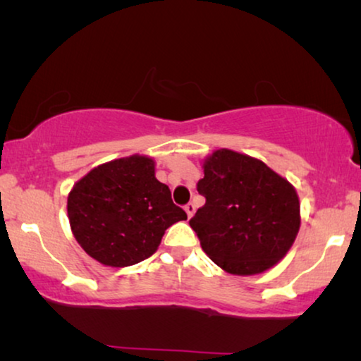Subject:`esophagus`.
Instances as JSON below:
<instances>
[{
    "label": "esophagus",
    "instance_id": "obj_1",
    "mask_svg": "<svg viewBox=\"0 0 361 361\" xmlns=\"http://www.w3.org/2000/svg\"><path fill=\"white\" fill-rule=\"evenodd\" d=\"M184 209L187 212V216H189V219H192V215L195 214V205L194 204H187Z\"/></svg>",
    "mask_w": 361,
    "mask_h": 361
}]
</instances>
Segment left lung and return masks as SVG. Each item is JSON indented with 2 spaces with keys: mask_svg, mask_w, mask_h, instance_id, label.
<instances>
[{
  "mask_svg": "<svg viewBox=\"0 0 361 361\" xmlns=\"http://www.w3.org/2000/svg\"><path fill=\"white\" fill-rule=\"evenodd\" d=\"M197 190L205 197L190 226L207 256L230 274L273 268L293 246L300 226L298 192L263 161L231 149L204 159Z\"/></svg>",
  "mask_w": 361,
  "mask_h": 361,
  "instance_id": "1",
  "label": "left lung"
}]
</instances>
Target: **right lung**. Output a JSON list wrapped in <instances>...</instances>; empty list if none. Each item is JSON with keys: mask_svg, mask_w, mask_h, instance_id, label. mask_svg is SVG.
I'll list each match as a JSON object with an SVG mask.
<instances>
[{"mask_svg": "<svg viewBox=\"0 0 361 361\" xmlns=\"http://www.w3.org/2000/svg\"><path fill=\"white\" fill-rule=\"evenodd\" d=\"M152 157L133 154L100 164L68 192L72 233L88 256L111 268L149 258L166 230L187 214L156 179Z\"/></svg>", "mask_w": 361, "mask_h": 361, "instance_id": "obj_1", "label": "right lung"}]
</instances>
